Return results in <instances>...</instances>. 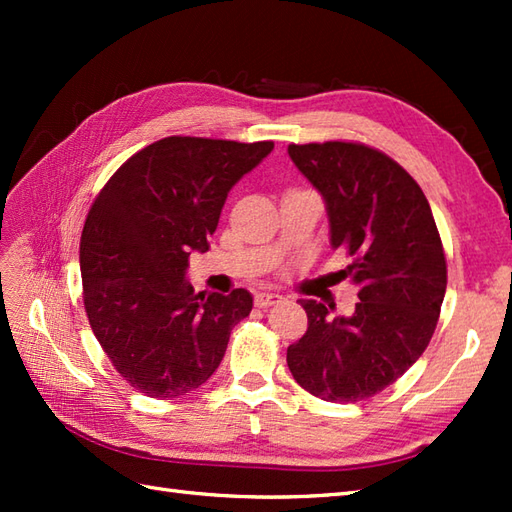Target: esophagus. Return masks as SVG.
<instances>
[{
  "label": "esophagus",
  "instance_id": "obj_1",
  "mask_svg": "<svg viewBox=\"0 0 512 512\" xmlns=\"http://www.w3.org/2000/svg\"><path fill=\"white\" fill-rule=\"evenodd\" d=\"M281 295H277V292H257L255 295V306L257 308H268V306H275V303H279Z\"/></svg>",
  "mask_w": 512,
  "mask_h": 512
}]
</instances>
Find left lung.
Listing matches in <instances>:
<instances>
[{
	"label": "left lung",
	"mask_w": 512,
	"mask_h": 512,
	"mask_svg": "<svg viewBox=\"0 0 512 512\" xmlns=\"http://www.w3.org/2000/svg\"><path fill=\"white\" fill-rule=\"evenodd\" d=\"M297 169L325 200L332 248L358 286L352 317L301 299L308 330L288 347L297 383L328 402L378 394L418 361L447 292V259L418 182L383 151L361 143L290 145Z\"/></svg>",
	"instance_id": "1"
}]
</instances>
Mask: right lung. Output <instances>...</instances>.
<instances>
[{"label": "right lung", "instance_id": "add662e5", "mask_svg": "<svg viewBox=\"0 0 512 512\" xmlns=\"http://www.w3.org/2000/svg\"><path fill=\"white\" fill-rule=\"evenodd\" d=\"M275 143L169 136L140 149L96 195L81 235L83 303L129 385L171 400L204 385L253 310L244 288L195 295L189 255L206 253L226 195Z\"/></svg>", "mask_w": 512, "mask_h": 512}]
</instances>
